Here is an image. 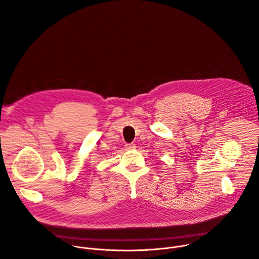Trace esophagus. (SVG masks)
I'll return each mask as SVG.
<instances>
[{"label":"esophagus","mask_w":259,"mask_h":259,"mask_svg":"<svg viewBox=\"0 0 259 259\" xmlns=\"http://www.w3.org/2000/svg\"><path fill=\"white\" fill-rule=\"evenodd\" d=\"M128 150H133V149H135V144L134 143H126V145H125Z\"/></svg>","instance_id":"1"}]
</instances>
